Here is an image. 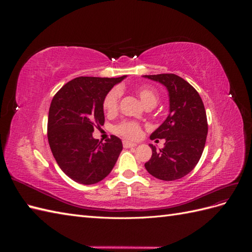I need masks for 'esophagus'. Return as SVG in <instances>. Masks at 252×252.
<instances>
[{
	"instance_id": "34e87169",
	"label": "esophagus",
	"mask_w": 252,
	"mask_h": 252,
	"mask_svg": "<svg viewBox=\"0 0 252 252\" xmlns=\"http://www.w3.org/2000/svg\"><path fill=\"white\" fill-rule=\"evenodd\" d=\"M123 146H124V148H131V147H135L136 144L125 140V141H123Z\"/></svg>"
}]
</instances>
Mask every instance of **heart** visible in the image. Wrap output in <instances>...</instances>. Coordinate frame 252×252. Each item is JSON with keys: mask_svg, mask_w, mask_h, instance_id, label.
<instances>
[{"mask_svg": "<svg viewBox=\"0 0 252 252\" xmlns=\"http://www.w3.org/2000/svg\"><path fill=\"white\" fill-rule=\"evenodd\" d=\"M136 94H138L142 103L145 106L150 105V104H154V105L157 104L158 94L152 88L147 86L139 87L138 90H136ZM120 96H121V90L118 87L112 88L109 93L106 94L103 101V108L106 113L113 114L117 111ZM117 131L128 139H138L142 132L141 126L138 123H135V122H131V121H125L123 123H121L117 127Z\"/></svg>", "mask_w": 252, "mask_h": 252, "instance_id": "1", "label": "heart"}]
</instances>
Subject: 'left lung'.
<instances>
[{
  "label": "left lung",
  "instance_id": "1",
  "mask_svg": "<svg viewBox=\"0 0 252 252\" xmlns=\"http://www.w3.org/2000/svg\"><path fill=\"white\" fill-rule=\"evenodd\" d=\"M162 84L168 91V117L151 133L150 139H165L164 148L149 145L152 156L145 168L158 180L174 181L185 177L200 161L207 138V117L197 91L173 73L143 75Z\"/></svg>",
  "mask_w": 252,
  "mask_h": 252
}]
</instances>
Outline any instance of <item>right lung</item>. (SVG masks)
Masks as SVG:
<instances>
[{
  "instance_id": "1",
  "label": "right lung",
  "mask_w": 252,
  "mask_h": 252,
  "mask_svg": "<svg viewBox=\"0 0 252 252\" xmlns=\"http://www.w3.org/2000/svg\"><path fill=\"white\" fill-rule=\"evenodd\" d=\"M126 78H75L53 96L48 113V142L58 165L74 182L95 184L105 179L123 149L111 135L105 143L93 136L103 125V101L112 87Z\"/></svg>"
}]
</instances>
